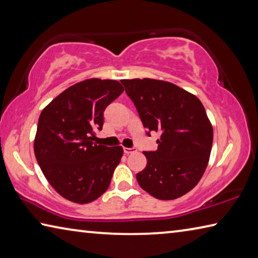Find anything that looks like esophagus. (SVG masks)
<instances>
[{
	"label": "esophagus",
	"instance_id": "esophagus-1",
	"mask_svg": "<svg viewBox=\"0 0 258 258\" xmlns=\"http://www.w3.org/2000/svg\"><path fill=\"white\" fill-rule=\"evenodd\" d=\"M137 151L135 148H124V152L126 155H130V154H133V152Z\"/></svg>",
	"mask_w": 258,
	"mask_h": 258
}]
</instances>
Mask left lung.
Returning <instances> with one entry per match:
<instances>
[{"mask_svg": "<svg viewBox=\"0 0 258 258\" xmlns=\"http://www.w3.org/2000/svg\"><path fill=\"white\" fill-rule=\"evenodd\" d=\"M121 84L147 134H161L158 149L143 152L147 166L137 174L138 183L157 199L182 197L198 184L212 151L213 126L203 103L169 82L134 78Z\"/></svg>", "mask_w": 258, "mask_h": 258, "instance_id": "left-lung-1", "label": "left lung"}]
</instances>
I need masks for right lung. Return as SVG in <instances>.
<instances>
[{
    "label": "right lung",
    "mask_w": 258,
    "mask_h": 258,
    "mask_svg": "<svg viewBox=\"0 0 258 258\" xmlns=\"http://www.w3.org/2000/svg\"><path fill=\"white\" fill-rule=\"evenodd\" d=\"M123 91L117 81L90 78L68 87L42 110L35 157L64 199L89 204L107 191L124 151L94 143V131L102 130L104 109Z\"/></svg>",
    "instance_id": "right-lung-1"
}]
</instances>
